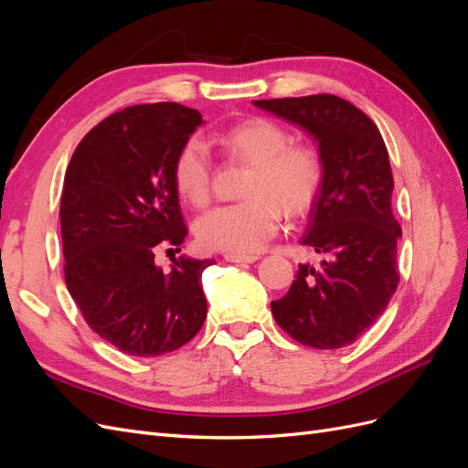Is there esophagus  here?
<instances>
[{"label":"esophagus","mask_w":468,"mask_h":468,"mask_svg":"<svg viewBox=\"0 0 468 468\" xmlns=\"http://www.w3.org/2000/svg\"><path fill=\"white\" fill-rule=\"evenodd\" d=\"M224 260L232 261V263H253V261H258L260 258L251 256V253H250V256H242V253H226Z\"/></svg>","instance_id":"1"}]
</instances>
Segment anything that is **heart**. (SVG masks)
<instances>
[{"instance_id": "heart-1", "label": "heart", "mask_w": 468, "mask_h": 468, "mask_svg": "<svg viewBox=\"0 0 468 468\" xmlns=\"http://www.w3.org/2000/svg\"><path fill=\"white\" fill-rule=\"evenodd\" d=\"M232 158L250 164L244 201L212 208L195 222V236L207 250L253 253L275 236L281 208L303 217L318 199L325 167L316 146L292 140L281 122L250 117L217 134ZM210 155L197 138L187 140L174 160V187L183 201L201 208L210 201Z\"/></svg>"}]
</instances>
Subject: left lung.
I'll use <instances>...</instances> for the list:
<instances>
[{
	"label": "left lung",
	"mask_w": 468,
	"mask_h": 468,
	"mask_svg": "<svg viewBox=\"0 0 468 468\" xmlns=\"http://www.w3.org/2000/svg\"><path fill=\"white\" fill-rule=\"evenodd\" d=\"M301 124L318 143L325 177L301 244L322 253L299 265L289 292L271 303L275 322L316 349L356 342L385 313L400 282L392 215V169L377 124L346 99L318 93L253 101Z\"/></svg>",
	"instance_id": "8db88e82"
}]
</instances>
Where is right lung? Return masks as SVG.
Here are the masks:
<instances>
[{
  "mask_svg": "<svg viewBox=\"0 0 468 468\" xmlns=\"http://www.w3.org/2000/svg\"><path fill=\"white\" fill-rule=\"evenodd\" d=\"M201 112L179 103L126 107L81 138L64 177V279L90 328L126 356L155 357L203 328L201 275L212 260L155 265L187 236L174 160Z\"/></svg>",
  "mask_w": 468,
  "mask_h": 468,
  "instance_id": "right-lung-1",
  "label": "right lung"
}]
</instances>
